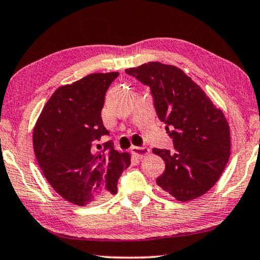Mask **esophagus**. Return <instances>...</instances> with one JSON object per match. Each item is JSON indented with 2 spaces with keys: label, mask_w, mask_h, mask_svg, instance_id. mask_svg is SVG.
<instances>
[{
  "label": "esophagus",
  "mask_w": 260,
  "mask_h": 260,
  "mask_svg": "<svg viewBox=\"0 0 260 260\" xmlns=\"http://www.w3.org/2000/svg\"><path fill=\"white\" fill-rule=\"evenodd\" d=\"M131 151L134 154V156H137L138 159H142V158H145L146 155H148L149 148L140 147V146H133V147L131 148Z\"/></svg>",
  "instance_id": "obj_1"
}]
</instances>
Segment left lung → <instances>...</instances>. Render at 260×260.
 Masks as SVG:
<instances>
[{"label":"left lung","mask_w":260,"mask_h":260,"mask_svg":"<svg viewBox=\"0 0 260 260\" xmlns=\"http://www.w3.org/2000/svg\"><path fill=\"white\" fill-rule=\"evenodd\" d=\"M125 72L149 87L156 115L173 141L171 151L153 148L165 161L156 184L180 202L203 196L230 158V128L222 112L174 66L148 62Z\"/></svg>","instance_id":"8db88e82"}]
</instances>
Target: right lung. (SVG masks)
I'll return each instance as SVG.
<instances>
[{"mask_svg": "<svg viewBox=\"0 0 260 260\" xmlns=\"http://www.w3.org/2000/svg\"><path fill=\"white\" fill-rule=\"evenodd\" d=\"M118 72L95 73L57 88L42 109L32 142L38 162L62 198L85 206L118 191L131 165L128 153L115 151L102 122L106 92Z\"/></svg>", "mask_w": 260, "mask_h": 260, "instance_id": "obj_1", "label": "right lung"}]
</instances>
